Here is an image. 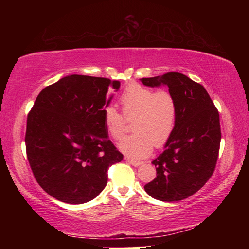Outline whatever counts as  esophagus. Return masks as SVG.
<instances>
[{
    "instance_id": "1",
    "label": "esophagus",
    "mask_w": 249,
    "mask_h": 249,
    "mask_svg": "<svg viewBox=\"0 0 249 249\" xmlns=\"http://www.w3.org/2000/svg\"><path fill=\"white\" fill-rule=\"evenodd\" d=\"M126 159H127V161L129 163H132V165L135 166V167L140 166V165H142V161H138V160H134V159H129V158H126Z\"/></svg>"
}]
</instances>
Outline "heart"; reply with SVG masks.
Wrapping results in <instances>:
<instances>
[{"instance_id": "heart-1", "label": "heart", "mask_w": 249, "mask_h": 249, "mask_svg": "<svg viewBox=\"0 0 249 249\" xmlns=\"http://www.w3.org/2000/svg\"><path fill=\"white\" fill-rule=\"evenodd\" d=\"M123 114L108 105L103 111L105 129L114 141L124 137L127 120L133 121L135 133L124 138L120 149L133 158H142L153 147L165 146L175 132L178 107L175 96L167 90L155 91L132 83L120 96Z\"/></svg>"}]
</instances>
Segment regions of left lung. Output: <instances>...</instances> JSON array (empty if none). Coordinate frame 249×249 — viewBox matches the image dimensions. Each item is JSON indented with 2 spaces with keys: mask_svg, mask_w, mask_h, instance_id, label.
I'll use <instances>...</instances> for the list:
<instances>
[{
  "mask_svg": "<svg viewBox=\"0 0 249 249\" xmlns=\"http://www.w3.org/2000/svg\"><path fill=\"white\" fill-rule=\"evenodd\" d=\"M148 87L165 84L175 96L178 116L165 150L153 160L157 177L145 184L154 199L176 202L199 191L215 170L221 144L220 115L203 86L179 72L142 78Z\"/></svg>",
  "mask_w": 249,
  "mask_h": 249,
  "instance_id": "1",
  "label": "left lung"
}]
</instances>
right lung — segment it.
Instances as JSON below:
<instances>
[{"mask_svg": "<svg viewBox=\"0 0 249 249\" xmlns=\"http://www.w3.org/2000/svg\"><path fill=\"white\" fill-rule=\"evenodd\" d=\"M109 87L119 81L71 74L41 90L27 115V159L44 191L65 203L93 200L122 161L103 123Z\"/></svg>", "mask_w": 249, "mask_h": 249, "instance_id": "right-lung-1", "label": "right lung"}]
</instances>
